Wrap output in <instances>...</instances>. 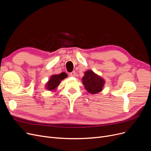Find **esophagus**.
Masks as SVG:
<instances>
[{"instance_id": "34e87169", "label": "esophagus", "mask_w": 151, "mask_h": 151, "mask_svg": "<svg viewBox=\"0 0 151 151\" xmlns=\"http://www.w3.org/2000/svg\"><path fill=\"white\" fill-rule=\"evenodd\" d=\"M70 75L71 76H72V77H75L76 76V72H75V71H73L71 72V73H70Z\"/></svg>"}]
</instances>
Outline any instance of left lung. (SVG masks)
<instances>
[{"label":"left lung","mask_w":151,"mask_h":151,"mask_svg":"<svg viewBox=\"0 0 151 151\" xmlns=\"http://www.w3.org/2000/svg\"><path fill=\"white\" fill-rule=\"evenodd\" d=\"M82 82L86 90L92 94L99 93L103 89L106 83L103 78L96 74L93 70H88L84 73Z\"/></svg>","instance_id":"8db88e82"}]
</instances>
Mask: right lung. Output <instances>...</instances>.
I'll use <instances>...</instances> for the list:
<instances>
[{
    "mask_svg": "<svg viewBox=\"0 0 151 151\" xmlns=\"http://www.w3.org/2000/svg\"><path fill=\"white\" fill-rule=\"evenodd\" d=\"M67 77V75L64 72L59 75H53L50 76L49 81L46 83L45 88L50 91L54 92L56 91L58 85L61 83V81Z\"/></svg>",
    "mask_w": 151,
    "mask_h": 151,
    "instance_id": "1",
    "label": "right lung"
}]
</instances>
